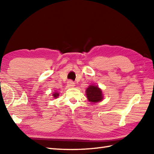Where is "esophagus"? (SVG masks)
<instances>
[{"label":"esophagus","instance_id":"obj_1","mask_svg":"<svg viewBox=\"0 0 154 154\" xmlns=\"http://www.w3.org/2000/svg\"><path fill=\"white\" fill-rule=\"evenodd\" d=\"M67 86L69 87H74L75 86V83L73 82V81H67Z\"/></svg>","mask_w":154,"mask_h":154}]
</instances>
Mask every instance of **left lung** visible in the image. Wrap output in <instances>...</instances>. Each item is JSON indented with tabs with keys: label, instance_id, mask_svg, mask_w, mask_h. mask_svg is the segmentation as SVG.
Returning <instances> with one entry per match:
<instances>
[{
	"label": "left lung",
	"instance_id": "8db88e82",
	"mask_svg": "<svg viewBox=\"0 0 154 154\" xmlns=\"http://www.w3.org/2000/svg\"><path fill=\"white\" fill-rule=\"evenodd\" d=\"M86 95L88 100L91 103H99L103 99V94L102 90L98 86L91 85L89 86L86 90Z\"/></svg>",
	"mask_w": 154,
	"mask_h": 154
}]
</instances>
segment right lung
Here are the masks:
<instances>
[{"label": "right lung", "instance_id": "right-lung-1", "mask_svg": "<svg viewBox=\"0 0 154 154\" xmlns=\"http://www.w3.org/2000/svg\"><path fill=\"white\" fill-rule=\"evenodd\" d=\"M58 96H59V93H57V92H55V93L53 94V97H54V98H57Z\"/></svg>", "mask_w": 154, "mask_h": 154}]
</instances>
